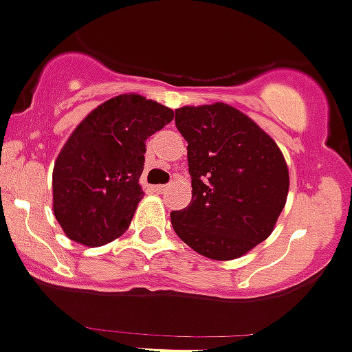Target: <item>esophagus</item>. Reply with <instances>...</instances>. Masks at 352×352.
<instances>
[{
    "instance_id": "34e87169",
    "label": "esophagus",
    "mask_w": 352,
    "mask_h": 352,
    "mask_svg": "<svg viewBox=\"0 0 352 352\" xmlns=\"http://www.w3.org/2000/svg\"><path fill=\"white\" fill-rule=\"evenodd\" d=\"M168 188H169V184H157V186H154V191H157V193H164Z\"/></svg>"
}]
</instances>
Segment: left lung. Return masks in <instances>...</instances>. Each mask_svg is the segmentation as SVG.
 <instances>
[{"mask_svg":"<svg viewBox=\"0 0 352 352\" xmlns=\"http://www.w3.org/2000/svg\"><path fill=\"white\" fill-rule=\"evenodd\" d=\"M188 142L191 201L171 212L175 232L212 260H232L267 239L286 205L289 173L276 142L228 104L176 109Z\"/></svg>","mask_w":352,"mask_h":352,"instance_id":"obj_1","label":"left lung"}]
</instances>
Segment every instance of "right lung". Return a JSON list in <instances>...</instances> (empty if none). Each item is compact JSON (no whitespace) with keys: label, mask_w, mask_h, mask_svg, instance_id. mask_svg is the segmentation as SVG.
Wrapping results in <instances>:
<instances>
[{"label":"right lung","mask_w":352,"mask_h":352,"mask_svg":"<svg viewBox=\"0 0 352 352\" xmlns=\"http://www.w3.org/2000/svg\"><path fill=\"white\" fill-rule=\"evenodd\" d=\"M173 118L169 107L124 94L76 126L53 171L54 215L69 239L100 246L126 231L144 197L145 142Z\"/></svg>","instance_id":"obj_1"}]
</instances>
